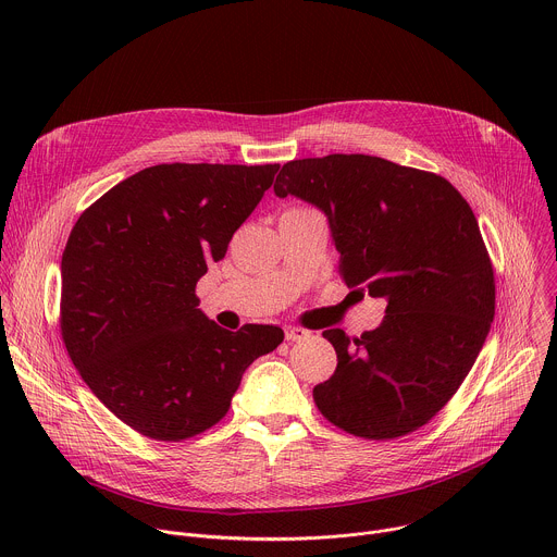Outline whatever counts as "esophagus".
Wrapping results in <instances>:
<instances>
[{
    "label": "esophagus",
    "instance_id": "obj_1",
    "mask_svg": "<svg viewBox=\"0 0 557 557\" xmlns=\"http://www.w3.org/2000/svg\"><path fill=\"white\" fill-rule=\"evenodd\" d=\"M284 335H286V342H304V339L310 337V333L304 331V329H299V326H288V329H284Z\"/></svg>",
    "mask_w": 557,
    "mask_h": 557
}]
</instances>
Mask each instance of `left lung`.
I'll return each mask as SVG.
<instances>
[{
    "instance_id": "8db88e82",
    "label": "left lung",
    "mask_w": 557,
    "mask_h": 557,
    "mask_svg": "<svg viewBox=\"0 0 557 557\" xmlns=\"http://www.w3.org/2000/svg\"><path fill=\"white\" fill-rule=\"evenodd\" d=\"M273 189L324 211L348 288L385 299L374 331H324L337 370L314 385L317 408L363 438L419 430L451 399L494 322V269L471 207L445 178L366 153L290 161Z\"/></svg>"
}]
</instances>
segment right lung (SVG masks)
<instances>
[{"instance_id":"obj_1","label":"right lung","mask_w":557,"mask_h":557,"mask_svg":"<svg viewBox=\"0 0 557 557\" xmlns=\"http://www.w3.org/2000/svg\"><path fill=\"white\" fill-rule=\"evenodd\" d=\"M277 170L153 165L76 220L61 258V337L97 399L143 436L209 430L245 370L282 344L280 326L220 329L196 297Z\"/></svg>"}]
</instances>
